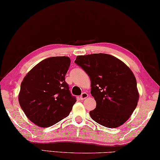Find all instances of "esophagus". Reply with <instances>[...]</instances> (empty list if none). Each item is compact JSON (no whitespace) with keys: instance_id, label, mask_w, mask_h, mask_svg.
Wrapping results in <instances>:
<instances>
[{"instance_id":"obj_1","label":"esophagus","mask_w":160,"mask_h":160,"mask_svg":"<svg viewBox=\"0 0 160 160\" xmlns=\"http://www.w3.org/2000/svg\"><path fill=\"white\" fill-rule=\"evenodd\" d=\"M88 96H89V95H88V94L86 93L85 92H82V95H80V99H81V100H85V99L88 98Z\"/></svg>"}]
</instances>
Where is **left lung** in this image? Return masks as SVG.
Returning a JSON list of instances; mask_svg holds the SVG:
<instances>
[{
	"mask_svg": "<svg viewBox=\"0 0 160 160\" xmlns=\"http://www.w3.org/2000/svg\"><path fill=\"white\" fill-rule=\"evenodd\" d=\"M75 62L90 78V92L96 101V108L90 112L91 118L108 128L125 123L139 100L132 70L118 58L105 53L78 55Z\"/></svg>",
	"mask_w": 160,
	"mask_h": 160,
	"instance_id": "obj_1",
	"label": "left lung"
}]
</instances>
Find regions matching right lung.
I'll return each mask as SVG.
<instances>
[{"instance_id":"add662e5","label":"right lung","mask_w":160,"mask_h":160,"mask_svg":"<svg viewBox=\"0 0 160 160\" xmlns=\"http://www.w3.org/2000/svg\"><path fill=\"white\" fill-rule=\"evenodd\" d=\"M70 65L66 56L46 58L30 70L21 85L18 101L35 125L48 128L69 115L76 98L65 82Z\"/></svg>"}]
</instances>
